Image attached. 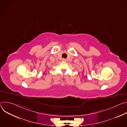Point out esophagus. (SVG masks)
<instances>
[{"mask_svg": "<svg viewBox=\"0 0 127 127\" xmlns=\"http://www.w3.org/2000/svg\"><path fill=\"white\" fill-rule=\"evenodd\" d=\"M62 60H63V61H66V59H65V58H63V59H62Z\"/></svg>", "mask_w": 127, "mask_h": 127, "instance_id": "34e87169", "label": "esophagus"}]
</instances>
